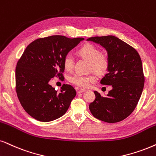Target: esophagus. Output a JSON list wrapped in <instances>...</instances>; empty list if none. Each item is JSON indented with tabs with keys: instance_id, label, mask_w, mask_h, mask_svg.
<instances>
[{
	"instance_id": "obj_1",
	"label": "esophagus",
	"mask_w": 156,
	"mask_h": 156,
	"mask_svg": "<svg viewBox=\"0 0 156 156\" xmlns=\"http://www.w3.org/2000/svg\"><path fill=\"white\" fill-rule=\"evenodd\" d=\"M86 89H84V88H82V89H80L79 90H78V94H81V93H83L86 91Z\"/></svg>"
}]
</instances>
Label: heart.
<instances>
[{"mask_svg": "<svg viewBox=\"0 0 156 156\" xmlns=\"http://www.w3.org/2000/svg\"><path fill=\"white\" fill-rule=\"evenodd\" d=\"M78 54L81 58L89 61L90 69L97 74H103L109 68V60L108 57L102 55L101 50L91 44H86L78 50ZM64 67L67 70H71L74 66V58L72 55H66L63 60ZM96 80L95 77L91 75L85 76L76 74L70 77V81L80 87H87L90 83Z\"/></svg>", "mask_w": 156, "mask_h": 156, "instance_id": "obj_1", "label": "heart"}]
</instances>
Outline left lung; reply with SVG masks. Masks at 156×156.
Here are the masks:
<instances>
[{"instance_id": "8db88e82", "label": "left lung", "mask_w": 156, "mask_h": 156, "mask_svg": "<svg viewBox=\"0 0 156 156\" xmlns=\"http://www.w3.org/2000/svg\"><path fill=\"white\" fill-rule=\"evenodd\" d=\"M86 40L100 44L107 52L109 68L100 83L112 87L106 96L94 91L96 98L90 104V111L94 117L108 123L122 121L135 109L143 90L145 78L140 57L133 47L114 36Z\"/></svg>"}]
</instances>
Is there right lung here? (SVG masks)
Here are the masks:
<instances>
[{
	"instance_id": "right-lung-1",
	"label": "right lung",
	"mask_w": 156,
	"mask_h": 156,
	"mask_svg": "<svg viewBox=\"0 0 156 156\" xmlns=\"http://www.w3.org/2000/svg\"><path fill=\"white\" fill-rule=\"evenodd\" d=\"M83 39L55 35L36 39L26 48L16 68V88L21 106L34 119L50 122L68 111L76 90L64 84L58 92L49 82L62 77L64 58Z\"/></svg>"
}]
</instances>
